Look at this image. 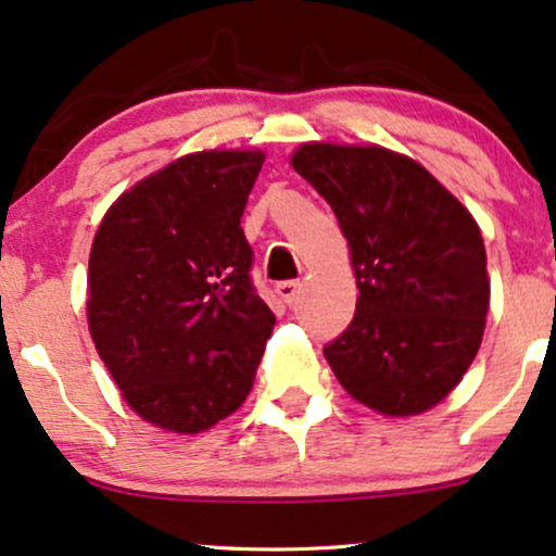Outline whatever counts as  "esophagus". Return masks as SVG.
Instances as JSON below:
<instances>
[{
    "instance_id": "1",
    "label": "esophagus",
    "mask_w": 556,
    "mask_h": 556,
    "mask_svg": "<svg viewBox=\"0 0 556 556\" xmlns=\"http://www.w3.org/2000/svg\"><path fill=\"white\" fill-rule=\"evenodd\" d=\"M300 290H303V287H300V282H282V285H277V295L282 298L285 305L295 303L298 295H300Z\"/></svg>"
}]
</instances>
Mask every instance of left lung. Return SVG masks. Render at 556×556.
Returning a JSON list of instances; mask_svg holds the SVG:
<instances>
[{"instance_id":"8db88e82","label":"left lung","mask_w":556,"mask_h":556,"mask_svg":"<svg viewBox=\"0 0 556 556\" xmlns=\"http://www.w3.org/2000/svg\"><path fill=\"white\" fill-rule=\"evenodd\" d=\"M290 163L337 214L359 290L326 363L383 417L432 409L484 337L490 274L477 219L417 160L380 144L305 142Z\"/></svg>"}]
</instances>
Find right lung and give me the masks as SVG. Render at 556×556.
Instances as JSON below:
<instances>
[{
	"label": "right lung",
	"mask_w": 556,
	"mask_h": 556,
	"mask_svg": "<svg viewBox=\"0 0 556 556\" xmlns=\"http://www.w3.org/2000/svg\"><path fill=\"white\" fill-rule=\"evenodd\" d=\"M261 150L184 155L109 206L87 269V329L129 409L197 434L251 393L274 313L243 236Z\"/></svg>",
	"instance_id": "right-lung-1"
}]
</instances>
